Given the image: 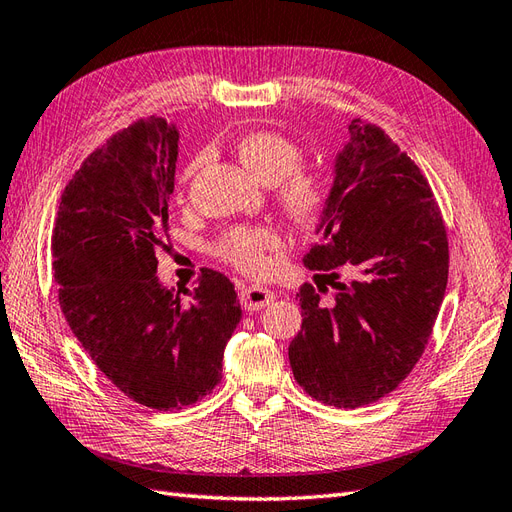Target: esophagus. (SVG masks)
<instances>
[{
	"instance_id": "34e87169",
	"label": "esophagus",
	"mask_w": 512,
	"mask_h": 512,
	"mask_svg": "<svg viewBox=\"0 0 512 512\" xmlns=\"http://www.w3.org/2000/svg\"><path fill=\"white\" fill-rule=\"evenodd\" d=\"M240 301L242 307L248 312H257V310H264L272 301H275V292L268 290V288H261V285H248L240 292Z\"/></svg>"
}]
</instances>
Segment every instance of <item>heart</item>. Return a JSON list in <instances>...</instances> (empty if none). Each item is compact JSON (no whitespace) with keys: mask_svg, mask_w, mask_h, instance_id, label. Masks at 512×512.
Listing matches in <instances>:
<instances>
[{"mask_svg":"<svg viewBox=\"0 0 512 512\" xmlns=\"http://www.w3.org/2000/svg\"><path fill=\"white\" fill-rule=\"evenodd\" d=\"M235 154L257 181L277 187V202L299 224H314L325 216L331 200V178L320 168H303V150L277 130H253L237 137ZM196 157L183 172V189L200 170ZM281 246L275 227H233L220 237L218 255L248 275H259L270 264L268 255Z\"/></svg>","mask_w":512,"mask_h":512,"instance_id":"obj_1","label":"heart"}]
</instances>
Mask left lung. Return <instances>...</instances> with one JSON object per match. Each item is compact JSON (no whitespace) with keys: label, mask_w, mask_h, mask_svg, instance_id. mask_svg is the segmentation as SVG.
<instances>
[{"label":"left lung","mask_w":512,"mask_h":512,"mask_svg":"<svg viewBox=\"0 0 512 512\" xmlns=\"http://www.w3.org/2000/svg\"><path fill=\"white\" fill-rule=\"evenodd\" d=\"M316 233L303 264L320 272L319 290L296 294L290 366L307 395L353 410L395 390L423 355L447 288V231L419 165L382 128L353 120ZM340 269L354 277L340 282ZM318 278L335 288L329 302Z\"/></svg>","instance_id":"8db88e82"}]
</instances>
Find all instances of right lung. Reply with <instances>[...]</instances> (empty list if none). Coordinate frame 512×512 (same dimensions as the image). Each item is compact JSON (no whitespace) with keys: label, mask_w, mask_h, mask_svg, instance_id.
Masks as SVG:
<instances>
[{"label":"right lung","mask_w":512,"mask_h":512,"mask_svg":"<svg viewBox=\"0 0 512 512\" xmlns=\"http://www.w3.org/2000/svg\"><path fill=\"white\" fill-rule=\"evenodd\" d=\"M178 130L148 117L82 161L52 231L58 303L74 336L126 397L181 410L216 388L242 318L233 283L211 268L183 301L157 277L168 233Z\"/></svg>","instance_id":"1"}]
</instances>
